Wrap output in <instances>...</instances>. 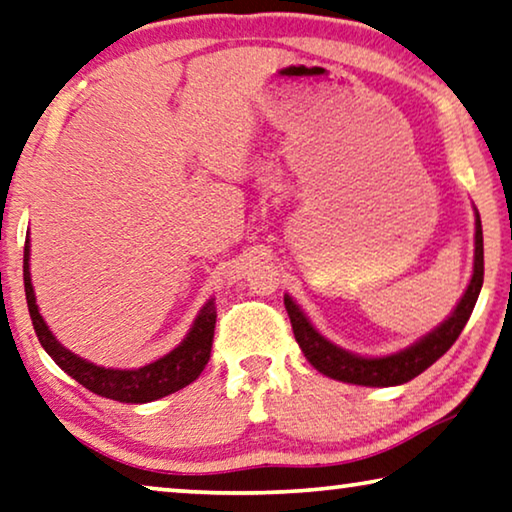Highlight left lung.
I'll use <instances>...</instances> for the list:
<instances>
[{
  "label": "left lung",
  "mask_w": 512,
  "mask_h": 512,
  "mask_svg": "<svg viewBox=\"0 0 512 512\" xmlns=\"http://www.w3.org/2000/svg\"><path fill=\"white\" fill-rule=\"evenodd\" d=\"M482 276H485V257H482V225L480 215L475 211V257H473V276L471 283L466 287L464 297L448 320L441 327L429 331L420 341L410 345V348L394 352L387 357H359L352 352L338 348L325 336L315 329L301 308L285 294V308L290 315L294 338H297L301 352L311 362L315 369L334 380H343V383L352 385H366V387H392L403 385L422 371H427L438 357H443L450 350V345L457 341L462 329L469 322L475 301H478Z\"/></svg>",
  "instance_id": "8db88e82"
}]
</instances>
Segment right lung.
I'll return each instance as SVG.
<instances>
[{
    "instance_id": "obj_1",
    "label": "right lung",
    "mask_w": 512,
    "mask_h": 512,
    "mask_svg": "<svg viewBox=\"0 0 512 512\" xmlns=\"http://www.w3.org/2000/svg\"><path fill=\"white\" fill-rule=\"evenodd\" d=\"M23 280L27 308H30L32 325L34 331H37L43 350L55 359V364L64 373H69L85 390L95 392L99 397L122 403H148L162 399L167 394L183 390L192 380H197L199 373L208 364V359H211L215 318H218L213 299L201 308L192 329L183 338V343L171 350L169 355L155 359V362L141 366V369H104V366L85 362V359L74 355V352H69L53 336V331L48 329L46 322H43L30 276V239L25 241Z\"/></svg>"
}]
</instances>
